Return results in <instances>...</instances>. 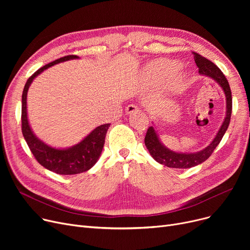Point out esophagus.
<instances>
[{"instance_id":"34e87169","label":"esophagus","mask_w":250,"mask_h":250,"mask_svg":"<svg viewBox=\"0 0 250 250\" xmlns=\"http://www.w3.org/2000/svg\"><path fill=\"white\" fill-rule=\"evenodd\" d=\"M140 111V108H139V106L138 105H136V104H128L127 106H126V108H125V112L127 113V114H132V113H135V112H139Z\"/></svg>"}]
</instances>
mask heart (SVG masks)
Wrapping results in <instances>:
<instances>
[{
  "mask_svg": "<svg viewBox=\"0 0 250 250\" xmlns=\"http://www.w3.org/2000/svg\"><path fill=\"white\" fill-rule=\"evenodd\" d=\"M179 69V64L171 61H158L154 62L147 68V75L152 78L169 79L173 77Z\"/></svg>",
  "mask_w": 250,
  "mask_h": 250,
  "instance_id": "obj_1",
  "label": "heart"
}]
</instances>
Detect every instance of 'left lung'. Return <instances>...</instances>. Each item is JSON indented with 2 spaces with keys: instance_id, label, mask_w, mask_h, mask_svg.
<instances>
[{
  "instance_id": "1",
  "label": "left lung",
  "mask_w": 250,
  "mask_h": 250,
  "mask_svg": "<svg viewBox=\"0 0 250 250\" xmlns=\"http://www.w3.org/2000/svg\"><path fill=\"white\" fill-rule=\"evenodd\" d=\"M192 55H193L194 62L199 68V73L213 78L214 80H216L220 84L223 90H224L226 100H227V114L225 117V121L223 123L221 128L219 129V132L216 138L214 139V141L209 144L206 149L202 150L201 152L192 153V154H181V153H175L173 151L168 150L160 143L154 127L150 126L147 130V134L145 137V145L147 149L149 150L150 154L157 162L171 168L186 169V168H190L205 162L208 157L212 155L216 147L219 145V143L221 142L223 136H224V134L226 133V130L230 124V120H231L232 95H231V89L225 75L223 74L222 71L211 61H208V59L204 58L199 54H196L194 51H192Z\"/></svg>"
}]
</instances>
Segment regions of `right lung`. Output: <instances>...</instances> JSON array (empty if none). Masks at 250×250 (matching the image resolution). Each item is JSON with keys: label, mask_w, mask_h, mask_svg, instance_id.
I'll return each mask as SVG.
<instances>
[{"label": "right lung", "mask_w": 250, "mask_h": 250, "mask_svg": "<svg viewBox=\"0 0 250 250\" xmlns=\"http://www.w3.org/2000/svg\"><path fill=\"white\" fill-rule=\"evenodd\" d=\"M77 58L78 57L74 55L65 56L43 65L41 69H38L31 77L28 78L27 82H26L24 86L22 94L21 128L24 139L26 143H27L34 158L39 164L48 169L49 171L62 175L82 173L87 171L92 166H94L102 152L105 136H106L110 124H105L97 126L82 142L70 149L59 150L51 148L45 145L41 140H38L32 133L27 120L26 99H27L28 88L36 76H38L48 67H51L52 64Z\"/></svg>", "instance_id": "obj_1"}]
</instances>
